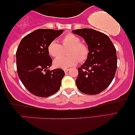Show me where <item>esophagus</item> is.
<instances>
[{
	"instance_id": "obj_1",
	"label": "esophagus",
	"mask_w": 135,
	"mask_h": 135,
	"mask_svg": "<svg viewBox=\"0 0 135 135\" xmlns=\"http://www.w3.org/2000/svg\"><path fill=\"white\" fill-rule=\"evenodd\" d=\"M69 69H67V68H65V69H64V73H68V71H69Z\"/></svg>"
}]
</instances>
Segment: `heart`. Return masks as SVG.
<instances>
[{
  "mask_svg": "<svg viewBox=\"0 0 135 135\" xmlns=\"http://www.w3.org/2000/svg\"><path fill=\"white\" fill-rule=\"evenodd\" d=\"M62 45L56 40L51 42L48 47V51L52 57L57 58L63 54L64 49H68V56L62 57L54 61V66L56 68H68L74 66L79 62L86 60L89 55L90 50L88 45L80 42L79 37L73 34H66L61 38Z\"/></svg>",
  "mask_w": 135,
  "mask_h": 135,
  "instance_id": "obj_1",
  "label": "heart"
}]
</instances>
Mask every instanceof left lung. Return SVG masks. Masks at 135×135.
I'll return each instance as SVG.
<instances>
[{"label":"left lung","instance_id":"obj_1","mask_svg":"<svg viewBox=\"0 0 135 135\" xmlns=\"http://www.w3.org/2000/svg\"><path fill=\"white\" fill-rule=\"evenodd\" d=\"M73 32L82 37L90 50L86 61L77 68L76 85L82 93L97 95L108 87L115 76L116 49L107 35L95 29L84 28Z\"/></svg>","mask_w":135,"mask_h":135}]
</instances>
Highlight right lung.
Instances as JSON below:
<instances>
[{
    "mask_svg": "<svg viewBox=\"0 0 135 135\" xmlns=\"http://www.w3.org/2000/svg\"><path fill=\"white\" fill-rule=\"evenodd\" d=\"M63 30L38 29L22 38L16 50V68L26 89L39 97H48L60 89L64 76L62 69L50 71L53 61L48 47Z\"/></svg>",
    "mask_w": 135,
    "mask_h": 135,
    "instance_id": "1",
    "label": "right lung"
}]
</instances>
